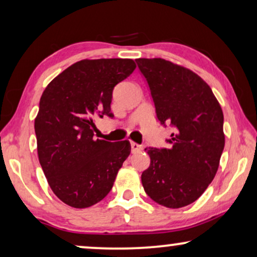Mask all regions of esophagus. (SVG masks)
Instances as JSON below:
<instances>
[{"label": "esophagus", "mask_w": 257, "mask_h": 257, "mask_svg": "<svg viewBox=\"0 0 257 257\" xmlns=\"http://www.w3.org/2000/svg\"><path fill=\"white\" fill-rule=\"evenodd\" d=\"M143 147H142V145H139V144H137V143H131V151H132V153H136V152H139L140 150H142Z\"/></svg>", "instance_id": "esophagus-1"}]
</instances>
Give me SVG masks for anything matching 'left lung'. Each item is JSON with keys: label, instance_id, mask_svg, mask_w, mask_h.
Listing matches in <instances>:
<instances>
[{"label": "left lung", "instance_id": "obj_1", "mask_svg": "<svg viewBox=\"0 0 257 257\" xmlns=\"http://www.w3.org/2000/svg\"><path fill=\"white\" fill-rule=\"evenodd\" d=\"M158 120L173 133L168 149H145L150 167L142 182L153 201L180 208L198 200L215 177L224 147L223 113L208 84L163 58H138Z\"/></svg>", "mask_w": 257, "mask_h": 257}]
</instances>
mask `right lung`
Instances as JSON below:
<instances>
[{"mask_svg": "<svg viewBox=\"0 0 257 257\" xmlns=\"http://www.w3.org/2000/svg\"><path fill=\"white\" fill-rule=\"evenodd\" d=\"M136 69L132 59L77 62L51 80L35 119L42 170L56 196L73 208L99 202L131 152L127 140L94 139V119L111 117L114 86Z\"/></svg>", "mask_w": 257, "mask_h": 257, "instance_id": "right-lung-1", "label": "right lung"}]
</instances>
